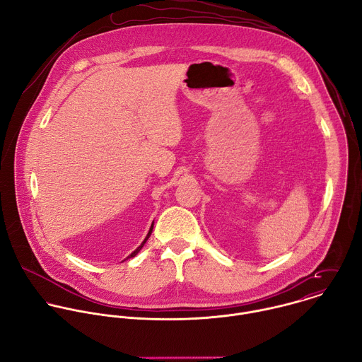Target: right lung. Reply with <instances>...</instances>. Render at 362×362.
I'll use <instances>...</instances> for the list:
<instances>
[{
  "label": "right lung",
  "instance_id": "right-lung-1",
  "mask_svg": "<svg viewBox=\"0 0 362 362\" xmlns=\"http://www.w3.org/2000/svg\"><path fill=\"white\" fill-rule=\"evenodd\" d=\"M151 230H153V225H151V226H150V230H148V233H147V236H146V239H144V240H143V243H141V245H140V246H139V247H137V249H136V250H134V252H133V253H132V255H129V256H127V259H129V257H133V256H136V255H137V253H139V250H140V249H141V247H143V246H144V243H146V240H147V239H148V236H150V235H151ZM124 261H126V259H124Z\"/></svg>",
  "mask_w": 362,
  "mask_h": 362
}]
</instances>
